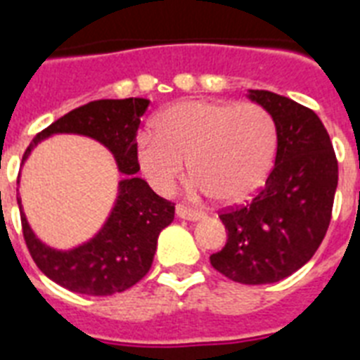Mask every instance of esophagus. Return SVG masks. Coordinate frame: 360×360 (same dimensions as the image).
Returning a JSON list of instances; mask_svg holds the SVG:
<instances>
[{"instance_id":"34e87169","label":"esophagus","mask_w":360,"mask_h":360,"mask_svg":"<svg viewBox=\"0 0 360 360\" xmlns=\"http://www.w3.org/2000/svg\"><path fill=\"white\" fill-rule=\"evenodd\" d=\"M175 213H177V217H179V219H183V220H200V219H203L202 211H196V209L186 207V205H183V203H179V205H177Z\"/></svg>"}]
</instances>
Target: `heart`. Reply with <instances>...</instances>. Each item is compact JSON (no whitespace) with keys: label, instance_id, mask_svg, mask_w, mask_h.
Wrapping results in <instances>:
<instances>
[{"label":"heart","instance_id":"heart-1","mask_svg":"<svg viewBox=\"0 0 360 360\" xmlns=\"http://www.w3.org/2000/svg\"><path fill=\"white\" fill-rule=\"evenodd\" d=\"M276 124L254 103L183 101L164 108L138 138V160L157 191L168 192L188 168L192 191L219 202H243L273 164Z\"/></svg>","mask_w":360,"mask_h":360}]
</instances>
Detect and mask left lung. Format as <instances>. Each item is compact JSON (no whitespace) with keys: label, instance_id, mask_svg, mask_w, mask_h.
Here are the masks:
<instances>
[{"label":"left lung","instance_id":"left-lung-1","mask_svg":"<svg viewBox=\"0 0 360 360\" xmlns=\"http://www.w3.org/2000/svg\"><path fill=\"white\" fill-rule=\"evenodd\" d=\"M248 98L276 124L274 168L250 203L219 214L228 240L211 265L233 282L257 285L290 276L316 254L333 214L338 160L312 110L263 89H250Z\"/></svg>","mask_w":360,"mask_h":360}]
</instances>
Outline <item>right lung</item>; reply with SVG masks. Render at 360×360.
Wrapping results in <instances>:
<instances>
[{
	"label": "right lung",
	"mask_w": 360,
	"mask_h": 360,
	"mask_svg": "<svg viewBox=\"0 0 360 360\" xmlns=\"http://www.w3.org/2000/svg\"><path fill=\"white\" fill-rule=\"evenodd\" d=\"M147 98H103L72 110L39 132L25 149L52 134H82L101 141L114 153L124 179L103 230L72 250H56L37 239L18 198L22 231L33 262L48 278L84 295H114L140 282L151 269L158 233L172 224L175 203L151 191L141 177L136 134L146 114Z\"/></svg>",
	"instance_id": "1"
}]
</instances>
